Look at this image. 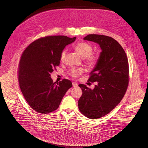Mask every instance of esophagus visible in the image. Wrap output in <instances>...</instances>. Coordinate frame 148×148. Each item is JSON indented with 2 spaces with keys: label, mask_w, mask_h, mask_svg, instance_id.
<instances>
[{
  "label": "esophagus",
  "mask_w": 148,
  "mask_h": 148,
  "mask_svg": "<svg viewBox=\"0 0 148 148\" xmlns=\"http://www.w3.org/2000/svg\"><path fill=\"white\" fill-rule=\"evenodd\" d=\"M72 85L73 87H76L77 86V84L76 82H73L72 83Z\"/></svg>",
  "instance_id": "34e87169"
}]
</instances>
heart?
I'll use <instances>...</instances> for the list:
<instances>
[{
	"label": "heart",
	"instance_id": "b5f03b06",
	"mask_svg": "<svg viewBox=\"0 0 148 148\" xmlns=\"http://www.w3.org/2000/svg\"><path fill=\"white\" fill-rule=\"evenodd\" d=\"M75 49L77 52L84 58L86 62L89 64H95L99 59V54L98 53L92 52L93 47L89 43L81 42L78 43L75 46ZM67 50L66 49L62 51L60 54V60L63 62L65 60ZM84 72V69L82 68H71L69 71V75L73 78L78 77Z\"/></svg>",
	"mask_w": 148,
	"mask_h": 148
}]
</instances>
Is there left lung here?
<instances>
[{
	"instance_id": "1",
	"label": "left lung",
	"mask_w": 148,
	"mask_h": 148,
	"mask_svg": "<svg viewBox=\"0 0 148 148\" xmlns=\"http://www.w3.org/2000/svg\"><path fill=\"white\" fill-rule=\"evenodd\" d=\"M84 39L98 43L102 50L88 80L97 82L95 88L79 85L83 91L78 101L80 111L89 119H96L110 112L124 97L129 81V63L123 48L113 38L90 34Z\"/></svg>"
}]
</instances>
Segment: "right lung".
<instances>
[{
  "label": "right lung",
  "instance_id": "obj_1",
  "mask_svg": "<svg viewBox=\"0 0 148 148\" xmlns=\"http://www.w3.org/2000/svg\"><path fill=\"white\" fill-rule=\"evenodd\" d=\"M76 39L46 36L31 42L23 52L18 66V81L25 100L36 112L47 114L56 110L72 86L71 82L66 79L53 83L51 73L59 65L64 47Z\"/></svg>",
  "mask_w": 148,
  "mask_h": 148
}]
</instances>
